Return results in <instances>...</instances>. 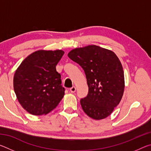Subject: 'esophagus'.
Segmentation results:
<instances>
[{
	"mask_svg": "<svg viewBox=\"0 0 151 151\" xmlns=\"http://www.w3.org/2000/svg\"><path fill=\"white\" fill-rule=\"evenodd\" d=\"M70 91L71 92V93H75V91H76V87L75 86H73V87H71L70 88Z\"/></svg>",
	"mask_w": 151,
	"mask_h": 151,
	"instance_id": "obj_1",
	"label": "esophagus"
}]
</instances>
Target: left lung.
I'll list each match as a JSON object with an SVG mask.
<instances>
[{
    "mask_svg": "<svg viewBox=\"0 0 151 151\" xmlns=\"http://www.w3.org/2000/svg\"><path fill=\"white\" fill-rule=\"evenodd\" d=\"M68 57L86 75L88 93L81 99L82 109L94 120L106 118L123 95L124 78L121 61L114 52L96 45L75 48Z\"/></svg>",
    "mask_w": 151,
    "mask_h": 151,
    "instance_id": "1",
    "label": "left lung"
}]
</instances>
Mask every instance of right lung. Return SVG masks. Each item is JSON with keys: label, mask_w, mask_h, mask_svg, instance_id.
I'll return each mask as SVG.
<instances>
[{"label": "right lung", "mask_w": 151, "mask_h": 151, "mask_svg": "<svg viewBox=\"0 0 151 151\" xmlns=\"http://www.w3.org/2000/svg\"><path fill=\"white\" fill-rule=\"evenodd\" d=\"M62 50H39L22 61L15 71L13 86L18 101L33 115L47 114L55 109L65 95L60 74L56 66Z\"/></svg>", "instance_id": "1"}]
</instances>
